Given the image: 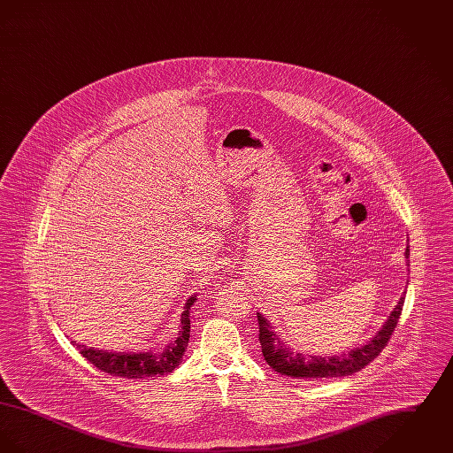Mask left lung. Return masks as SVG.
<instances>
[{"mask_svg":"<svg viewBox=\"0 0 453 453\" xmlns=\"http://www.w3.org/2000/svg\"><path fill=\"white\" fill-rule=\"evenodd\" d=\"M406 258H410V250H406ZM410 261V259H408ZM404 296L399 299L388 316V323L370 340V343L357 349L348 351V355L340 357H303L302 353H294L288 346L283 345L279 336L272 331L268 321L258 312L259 343L266 364L281 375L301 377V379H331V377H345L351 375L364 366L368 365L373 358L380 355L395 329L399 316L403 312Z\"/></svg>","mask_w":453,"mask_h":453,"instance_id":"obj_1","label":"left lung"}]
</instances>
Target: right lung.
<instances>
[{"label": "right lung", "mask_w": 453, "mask_h": 453, "mask_svg": "<svg viewBox=\"0 0 453 453\" xmlns=\"http://www.w3.org/2000/svg\"><path fill=\"white\" fill-rule=\"evenodd\" d=\"M195 297H190L181 314V331L174 343L159 353H111L95 348H88L73 342V345L80 349V353L87 358L89 364L98 370L110 373L113 377L124 379H146L154 375H166L181 364L183 353L188 346L190 338V312L188 309L194 305Z\"/></svg>", "instance_id": "right-lung-1"}]
</instances>
